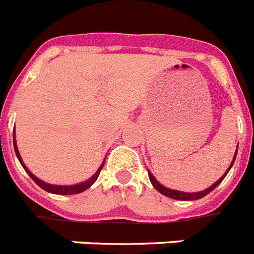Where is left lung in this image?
Masks as SVG:
<instances>
[{"label": "left lung", "instance_id": "1", "mask_svg": "<svg viewBox=\"0 0 254 254\" xmlns=\"http://www.w3.org/2000/svg\"><path fill=\"white\" fill-rule=\"evenodd\" d=\"M236 154H238V146H236V150H235V154H234V158H233V162H231L230 167L227 168L226 172L222 175V177H220V179L216 181L214 184H212L209 188H207L205 190H201V191H196V192H185V191H180V190H172V189H168V188H166V186H163L162 184H159L157 181V179L151 175L150 171H148L149 173V179H150V183L153 184V186L155 188V189L158 190V191L160 192V194L166 195V196H168V198H172V199H176V200H196V199H201L203 196H205V195H208L209 192L212 191L213 189H216L218 185H220L221 183H222V180L226 177V175L229 173V171H230V168L233 167L234 162H235L236 159Z\"/></svg>", "mask_w": 254, "mask_h": 254}]
</instances>
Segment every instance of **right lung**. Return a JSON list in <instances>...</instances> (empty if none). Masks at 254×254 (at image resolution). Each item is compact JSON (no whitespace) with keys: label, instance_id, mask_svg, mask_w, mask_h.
Listing matches in <instances>:
<instances>
[{"label":"right lung","instance_id":"1","mask_svg":"<svg viewBox=\"0 0 254 254\" xmlns=\"http://www.w3.org/2000/svg\"><path fill=\"white\" fill-rule=\"evenodd\" d=\"M14 149H15V154H16V157H18L19 162H20V164L23 166V168L25 170V172L29 175L30 177H32V180H33L34 183L37 184V185L40 186L41 189H43L45 191H49V192H53V194H58V195H73V194H79V192L84 191V190H87L88 188H91L92 186V184L95 183L97 180V177H99V175H100V171L103 170L104 167V163H105V159L103 160V163H101V166L97 168V171L95 172L94 176H91L90 179L86 180V181H83V183H79V184H75V185H54V184H47L45 183V181H42V180H40L38 177H36L33 175V173L30 172L29 170L27 168V166L24 164L23 159H21L20 157V153H19L18 150V145H16V140H15V132H14Z\"/></svg>","mask_w":254,"mask_h":254}]
</instances>
